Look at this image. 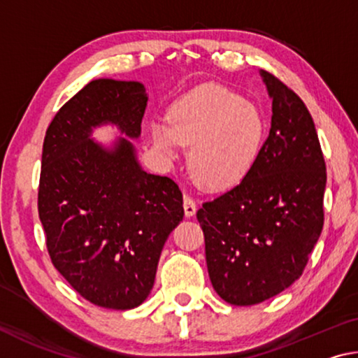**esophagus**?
<instances>
[{
    "label": "esophagus",
    "instance_id": "1",
    "mask_svg": "<svg viewBox=\"0 0 358 358\" xmlns=\"http://www.w3.org/2000/svg\"><path fill=\"white\" fill-rule=\"evenodd\" d=\"M183 207H185V215H186L187 217H191V216L196 215V211H197V205H196V201H194L192 197H189V196H185Z\"/></svg>",
    "mask_w": 358,
    "mask_h": 358
}]
</instances>
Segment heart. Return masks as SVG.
<instances>
[{
	"mask_svg": "<svg viewBox=\"0 0 358 358\" xmlns=\"http://www.w3.org/2000/svg\"><path fill=\"white\" fill-rule=\"evenodd\" d=\"M266 138V118L251 101L217 85L185 94L169 112V124L151 126V141L167 156L191 145L189 169L199 183L224 189L256 166Z\"/></svg>",
	"mask_w": 358,
	"mask_h": 358,
	"instance_id": "obj_1",
	"label": "heart"
}]
</instances>
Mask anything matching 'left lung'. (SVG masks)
Masks as SVG:
<instances>
[{"label": "left lung", "mask_w": 358, "mask_h": 358, "mask_svg": "<svg viewBox=\"0 0 358 358\" xmlns=\"http://www.w3.org/2000/svg\"><path fill=\"white\" fill-rule=\"evenodd\" d=\"M271 128L256 166L197 210L210 281L224 301L251 306L299 280L324 227L327 169L316 126L287 85L262 71Z\"/></svg>", "instance_id": "8db88e82"}]
</instances>
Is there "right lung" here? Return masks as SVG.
I'll return each instance as SVG.
<instances>
[{"mask_svg": "<svg viewBox=\"0 0 358 358\" xmlns=\"http://www.w3.org/2000/svg\"><path fill=\"white\" fill-rule=\"evenodd\" d=\"M147 101L138 82H90L57 112L42 147L38 210L48 256L85 300L110 310L145 301L185 215L177 183L142 171L131 142L106 150L90 138L102 123L137 138Z\"/></svg>", "mask_w": 358, "mask_h": 358, "instance_id": "add662e5", "label": "right lung"}]
</instances>
